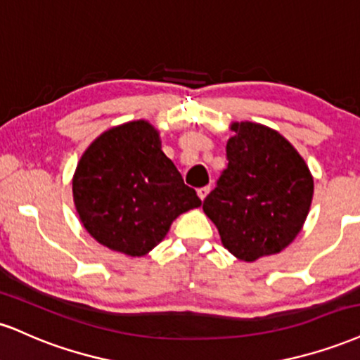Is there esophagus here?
Segmentation results:
<instances>
[{
    "label": "esophagus",
    "instance_id": "1",
    "mask_svg": "<svg viewBox=\"0 0 360 360\" xmlns=\"http://www.w3.org/2000/svg\"><path fill=\"white\" fill-rule=\"evenodd\" d=\"M209 192H210V187H202L197 190V195L200 197V200H205V197L209 195Z\"/></svg>",
    "mask_w": 360,
    "mask_h": 360
}]
</instances>
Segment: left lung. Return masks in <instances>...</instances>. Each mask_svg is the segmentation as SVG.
Returning a JSON list of instances; mask_svg holds the SVG:
<instances>
[{
  "instance_id": "obj_1",
  "label": "left lung",
  "mask_w": 360,
  "mask_h": 360,
  "mask_svg": "<svg viewBox=\"0 0 360 360\" xmlns=\"http://www.w3.org/2000/svg\"><path fill=\"white\" fill-rule=\"evenodd\" d=\"M227 168L204 200L222 246L252 263L281 252L302 231L314 198V176L295 146L276 129L231 122Z\"/></svg>"
}]
</instances>
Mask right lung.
Returning a JSON list of instances; mask_svg holds the SVG:
<instances>
[{
    "label": "right lung",
    "instance_id": "right-lung-1",
    "mask_svg": "<svg viewBox=\"0 0 360 360\" xmlns=\"http://www.w3.org/2000/svg\"><path fill=\"white\" fill-rule=\"evenodd\" d=\"M72 193L89 234L131 257L148 255L180 214L202 205L162 151L160 131L145 120L109 128L87 146Z\"/></svg>",
    "mask_w": 360,
    "mask_h": 360
}]
</instances>
